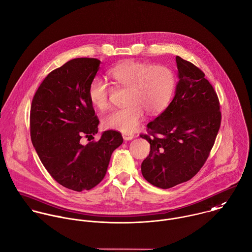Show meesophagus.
<instances>
[{
  "mask_svg": "<svg viewBox=\"0 0 252 252\" xmlns=\"http://www.w3.org/2000/svg\"><path fill=\"white\" fill-rule=\"evenodd\" d=\"M123 139L125 140V141H130V140H132V139H134V134H131V133H124L123 135Z\"/></svg>",
  "mask_w": 252,
  "mask_h": 252,
  "instance_id": "obj_1",
  "label": "esophagus"
}]
</instances>
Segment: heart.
Listing matches in <instances>:
<instances>
[{
	"instance_id": "heart-1",
	"label": "heart",
	"mask_w": 252,
	"mask_h": 252,
	"mask_svg": "<svg viewBox=\"0 0 252 252\" xmlns=\"http://www.w3.org/2000/svg\"><path fill=\"white\" fill-rule=\"evenodd\" d=\"M107 75L116 87L127 89L126 106L109 112L103 124L122 133L134 132L144 120L145 111L152 115L161 112L167 106L176 85L175 74L167 66L137 61L119 63L110 68ZM109 93L108 84L101 78L95 77L89 85V99L100 110L109 106Z\"/></svg>"
}]
</instances>
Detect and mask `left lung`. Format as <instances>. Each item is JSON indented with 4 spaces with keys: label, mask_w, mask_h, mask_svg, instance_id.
<instances>
[{
    "label": "left lung",
    "mask_w": 252,
    "mask_h": 252,
    "mask_svg": "<svg viewBox=\"0 0 252 252\" xmlns=\"http://www.w3.org/2000/svg\"><path fill=\"white\" fill-rule=\"evenodd\" d=\"M179 82L174 98L155 120L148 134L151 145L142 174L152 185L169 189L190 180L209 157L220 125L219 99L205 74L176 57Z\"/></svg>",
    "instance_id": "left-lung-1"
}]
</instances>
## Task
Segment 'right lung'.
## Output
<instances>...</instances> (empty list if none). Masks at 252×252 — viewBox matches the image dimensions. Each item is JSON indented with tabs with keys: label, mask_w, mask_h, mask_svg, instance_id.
<instances>
[{
	"label": "right lung",
	"mask_w": 252,
	"mask_h": 252,
	"mask_svg": "<svg viewBox=\"0 0 252 252\" xmlns=\"http://www.w3.org/2000/svg\"><path fill=\"white\" fill-rule=\"evenodd\" d=\"M100 62L74 59L53 70L39 86L30 109V136L43 165L62 186L89 190L101 182L111 155L122 143L118 131L94 139L99 123L88 96Z\"/></svg>",
	"instance_id": "obj_1"
}]
</instances>
